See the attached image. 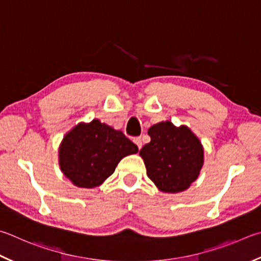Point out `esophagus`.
Here are the masks:
<instances>
[{"mask_svg": "<svg viewBox=\"0 0 261 261\" xmlns=\"http://www.w3.org/2000/svg\"><path fill=\"white\" fill-rule=\"evenodd\" d=\"M134 143L137 145V147H138L139 149L141 148V147H143V141H141V138H135Z\"/></svg>", "mask_w": 261, "mask_h": 261, "instance_id": "esophagus-1", "label": "esophagus"}]
</instances>
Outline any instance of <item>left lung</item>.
Returning a JSON list of instances; mask_svg holds the SVG:
<instances>
[{"label":"left lung","mask_w":261,"mask_h":261,"mask_svg":"<svg viewBox=\"0 0 261 261\" xmlns=\"http://www.w3.org/2000/svg\"><path fill=\"white\" fill-rule=\"evenodd\" d=\"M150 141L140 149L147 176L161 192H184L200 176L204 149L186 125L165 121L148 129Z\"/></svg>","instance_id":"8db88e82"}]
</instances>
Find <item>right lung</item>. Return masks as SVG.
I'll return each mask as SVG.
<instances>
[{
    "label": "right lung",
    "instance_id": "obj_1",
    "mask_svg": "<svg viewBox=\"0 0 261 261\" xmlns=\"http://www.w3.org/2000/svg\"><path fill=\"white\" fill-rule=\"evenodd\" d=\"M136 153L138 147L122 131L94 118L79 123L64 136L59 167L75 186L94 188L113 174L123 158Z\"/></svg>",
    "mask_w": 261,
    "mask_h": 261
}]
</instances>
